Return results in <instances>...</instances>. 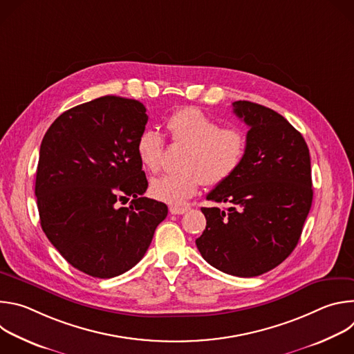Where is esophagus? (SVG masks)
I'll return each mask as SVG.
<instances>
[{
	"label": "esophagus",
	"mask_w": 354,
	"mask_h": 354,
	"mask_svg": "<svg viewBox=\"0 0 354 354\" xmlns=\"http://www.w3.org/2000/svg\"><path fill=\"white\" fill-rule=\"evenodd\" d=\"M189 210V207H178V206H172L171 209H169V212H171V214H185L186 212Z\"/></svg>",
	"instance_id": "obj_1"
}]
</instances>
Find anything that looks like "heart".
I'll list each match as a JSON object with an SVG mask.
<instances>
[{"mask_svg":"<svg viewBox=\"0 0 354 354\" xmlns=\"http://www.w3.org/2000/svg\"><path fill=\"white\" fill-rule=\"evenodd\" d=\"M174 144L185 145L182 169L154 178L149 193L169 205H180L205 182L218 185L239 167L246 137L238 127H221L218 120L198 108L176 111L167 123ZM165 141L156 130H144L137 138V156L142 167L157 172L162 164Z\"/></svg>","mask_w":354,"mask_h":354,"instance_id":"heart-1","label":"heart"}]
</instances>
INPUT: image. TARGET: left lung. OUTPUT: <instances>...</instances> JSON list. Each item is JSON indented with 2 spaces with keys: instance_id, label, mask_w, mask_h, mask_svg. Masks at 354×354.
Returning <instances> with one entry per match:
<instances>
[{
  "instance_id": "left-lung-1",
  "label": "left lung",
  "mask_w": 354,
  "mask_h": 354,
  "mask_svg": "<svg viewBox=\"0 0 354 354\" xmlns=\"http://www.w3.org/2000/svg\"><path fill=\"white\" fill-rule=\"evenodd\" d=\"M234 113L249 127L245 156L207 200L228 209L201 207L207 223L196 239L213 268L254 277L279 266L298 243L313 205L310 149L277 112L236 100Z\"/></svg>"
}]
</instances>
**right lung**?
Masks as SVG:
<instances>
[{
	"instance_id": "obj_1",
	"label": "right lung",
	"mask_w": 354,
	"mask_h": 354,
	"mask_svg": "<svg viewBox=\"0 0 354 354\" xmlns=\"http://www.w3.org/2000/svg\"><path fill=\"white\" fill-rule=\"evenodd\" d=\"M145 106L106 95L62 113L39 151L35 194L40 225L80 272L111 279L137 265L168 214L142 197L148 187L137 156ZM133 196L130 207L118 205Z\"/></svg>"
}]
</instances>
